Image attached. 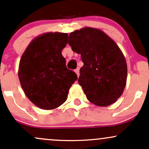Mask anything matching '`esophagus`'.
Wrapping results in <instances>:
<instances>
[{"label": "esophagus", "mask_w": 149, "mask_h": 149, "mask_svg": "<svg viewBox=\"0 0 149 149\" xmlns=\"http://www.w3.org/2000/svg\"><path fill=\"white\" fill-rule=\"evenodd\" d=\"M75 72H76V73L77 74V76H78V77L79 76V69H76V70H75Z\"/></svg>", "instance_id": "34e87169"}]
</instances>
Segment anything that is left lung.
Returning <instances> with one entry per match:
<instances>
[{"mask_svg":"<svg viewBox=\"0 0 149 149\" xmlns=\"http://www.w3.org/2000/svg\"><path fill=\"white\" fill-rule=\"evenodd\" d=\"M69 44L84 64L78 83L87 99L98 107L115 103L124 91L127 75L125 58L116 42L102 30L85 27L69 34Z\"/></svg>","mask_w":149,"mask_h":149,"instance_id":"left-lung-1","label":"left lung"}]
</instances>
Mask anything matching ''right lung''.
Wrapping results in <instances>:
<instances>
[{
	"label": "right lung",
	"instance_id": "right-lung-1",
	"mask_svg": "<svg viewBox=\"0 0 149 149\" xmlns=\"http://www.w3.org/2000/svg\"><path fill=\"white\" fill-rule=\"evenodd\" d=\"M68 34L48 32L30 42L20 59L18 76L26 96L36 107L52 110L67 100L78 77L68 69L61 50Z\"/></svg>",
	"mask_w": 149,
	"mask_h": 149
}]
</instances>
